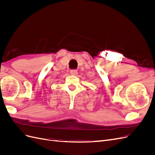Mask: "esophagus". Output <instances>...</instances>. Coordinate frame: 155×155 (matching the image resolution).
Listing matches in <instances>:
<instances>
[{
    "mask_svg": "<svg viewBox=\"0 0 155 155\" xmlns=\"http://www.w3.org/2000/svg\"><path fill=\"white\" fill-rule=\"evenodd\" d=\"M70 74H71V75H73V76H76L78 74V70H70Z\"/></svg>",
    "mask_w": 155,
    "mask_h": 155,
    "instance_id": "esophagus-1",
    "label": "esophagus"
}]
</instances>
